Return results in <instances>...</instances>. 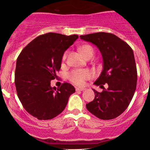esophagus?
I'll list each match as a JSON object with an SVG mask.
<instances>
[{
    "instance_id": "obj_1",
    "label": "esophagus",
    "mask_w": 150,
    "mask_h": 150,
    "mask_svg": "<svg viewBox=\"0 0 150 150\" xmlns=\"http://www.w3.org/2000/svg\"><path fill=\"white\" fill-rule=\"evenodd\" d=\"M86 89L85 88H83V87H76V91H84V90H85Z\"/></svg>"
}]
</instances>
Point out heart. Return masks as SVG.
I'll return each instance as SVG.
<instances>
[{"mask_svg": "<svg viewBox=\"0 0 150 150\" xmlns=\"http://www.w3.org/2000/svg\"><path fill=\"white\" fill-rule=\"evenodd\" d=\"M80 51L86 58L89 56H93L94 54L93 48L90 45L87 44L82 46L80 48ZM66 52L63 54V59L66 58ZM67 77L72 83L79 86H82L85 85L86 81L91 78V73L87 69H74L70 71L67 74Z\"/></svg>", "mask_w": 150, "mask_h": 150, "instance_id": "b5f03b06", "label": "heart"}]
</instances>
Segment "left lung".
<instances>
[{
    "mask_svg": "<svg viewBox=\"0 0 150 150\" xmlns=\"http://www.w3.org/2000/svg\"><path fill=\"white\" fill-rule=\"evenodd\" d=\"M80 38L95 44L103 59V69L94 83L103 87V91L93 89L95 98L86 107L101 120L116 118L128 107L136 90L137 70L132 49L110 33H95ZM105 83L109 85L107 90L103 86Z\"/></svg>",
    "mask_w": 150,
    "mask_h": 150,
    "instance_id": "8db88e82",
    "label": "left lung"
}]
</instances>
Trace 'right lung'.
<instances>
[{"mask_svg": "<svg viewBox=\"0 0 150 150\" xmlns=\"http://www.w3.org/2000/svg\"><path fill=\"white\" fill-rule=\"evenodd\" d=\"M79 35L48 33L30 42L16 61L15 85L20 101L26 111L40 120L59 115L75 88L68 83L51 87L50 81L61 69L63 53Z\"/></svg>", "mask_w": 150, "mask_h": 150, "instance_id": "obj_1", "label": "right lung"}]
</instances>
